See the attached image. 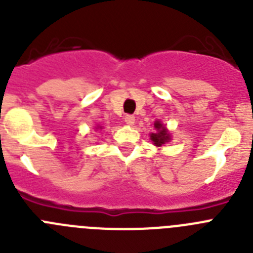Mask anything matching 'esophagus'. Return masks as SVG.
<instances>
[{"label": "esophagus", "instance_id": "34e87169", "mask_svg": "<svg viewBox=\"0 0 253 253\" xmlns=\"http://www.w3.org/2000/svg\"><path fill=\"white\" fill-rule=\"evenodd\" d=\"M124 122L126 123V124H128V125H133L134 123H135V116L130 115V114H128V115L124 116Z\"/></svg>", "mask_w": 253, "mask_h": 253}]
</instances>
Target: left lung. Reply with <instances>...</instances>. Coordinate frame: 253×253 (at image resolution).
<instances>
[{
	"instance_id": "1",
	"label": "left lung",
	"mask_w": 253,
	"mask_h": 253,
	"mask_svg": "<svg viewBox=\"0 0 253 253\" xmlns=\"http://www.w3.org/2000/svg\"><path fill=\"white\" fill-rule=\"evenodd\" d=\"M154 128L157 129V133H152L151 139L153 140L156 146H162V144H165V143L169 139V133H167V130L165 129V126H163L160 122H156V124H154Z\"/></svg>"
}]
</instances>
